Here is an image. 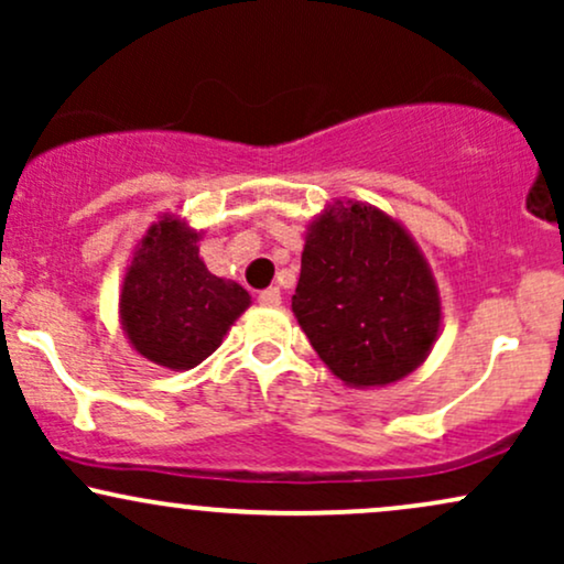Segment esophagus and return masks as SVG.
Listing matches in <instances>:
<instances>
[{
	"label": "esophagus",
	"mask_w": 564,
	"mask_h": 564,
	"mask_svg": "<svg viewBox=\"0 0 564 564\" xmlns=\"http://www.w3.org/2000/svg\"><path fill=\"white\" fill-rule=\"evenodd\" d=\"M257 300H260V304H264V307H278V304H281V291H278L275 286H270V289L260 291V296H257Z\"/></svg>",
	"instance_id": "esophagus-1"
}]
</instances>
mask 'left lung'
Returning <instances> with one entry per match:
<instances>
[{
    "mask_svg": "<svg viewBox=\"0 0 564 564\" xmlns=\"http://www.w3.org/2000/svg\"><path fill=\"white\" fill-rule=\"evenodd\" d=\"M291 310L321 360L349 387L403 379L430 355L440 296L416 243L364 204L313 223Z\"/></svg>",
    "mask_w": 564,
    "mask_h": 564,
    "instance_id": "obj_1",
    "label": "left lung"
}]
</instances>
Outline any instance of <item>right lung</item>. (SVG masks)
Listing matches in <instances>:
<instances>
[{
  "label": "right lung",
  "instance_id": "right-lung-1",
  "mask_svg": "<svg viewBox=\"0 0 564 564\" xmlns=\"http://www.w3.org/2000/svg\"><path fill=\"white\" fill-rule=\"evenodd\" d=\"M198 232L164 217L142 238L121 289V323L140 355L187 371L223 345L249 307L238 283L212 275L198 257Z\"/></svg>",
  "mask_w": 564,
  "mask_h": 564
}]
</instances>
